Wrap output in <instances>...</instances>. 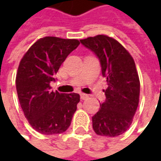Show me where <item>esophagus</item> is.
Segmentation results:
<instances>
[{
	"instance_id": "obj_1",
	"label": "esophagus",
	"mask_w": 161,
	"mask_h": 161,
	"mask_svg": "<svg viewBox=\"0 0 161 161\" xmlns=\"http://www.w3.org/2000/svg\"><path fill=\"white\" fill-rule=\"evenodd\" d=\"M88 97H89V96H88V95H86V94H84V93H81V94H80V98H81L82 100L87 99Z\"/></svg>"
}]
</instances>
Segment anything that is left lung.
Returning <instances> with one entry per match:
<instances>
[{
  "instance_id": "obj_1",
  "label": "left lung",
  "mask_w": 161,
  "mask_h": 161,
  "mask_svg": "<svg viewBox=\"0 0 161 161\" xmlns=\"http://www.w3.org/2000/svg\"><path fill=\"white\" fill-rule=\"evenodd\" d=\"M80 43L96 54L108 81L106 100L92 116L93 129L102 136L121 135L131 125L139 104L140 80L134 61L119 42L108 36L88 37Z\"/></svg>"
}]
</instances>
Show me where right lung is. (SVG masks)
<instances>
[{"mask_svg":"<svg viewBox=\"0 0 161 161\" xmlns=\"http://www.w3.org/2000/svg\"><path fill=\"white\" fill-rule=\"evenodd\" d=\"M79 45L77 39L46 36L36 41L19 63L16 77L19 100L25 117L38 133L59 134L71 125L80 95L53 92L50 83Z\"/></svg>","mask_w":161,"mask_h":161,"instance_id":"add662e5","label":"right lung"}]
</instances>
